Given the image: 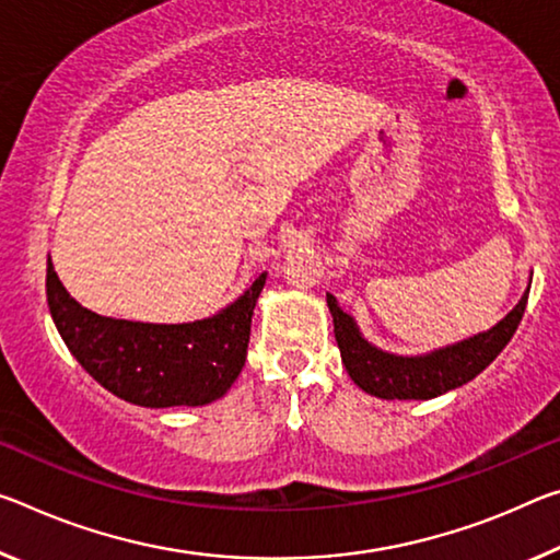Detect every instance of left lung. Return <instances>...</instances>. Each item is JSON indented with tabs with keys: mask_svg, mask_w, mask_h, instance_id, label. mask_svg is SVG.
<instances>
[{
	"mask_svg": "<svg viewBox=\"0 0 560 560\" xmlns=\"http://www.w3.org/2000/svg\"><path fill=\"white\" fill-rule=\"evenodd\" d=\"M328 312L334 316V336L341 349V361L353 384L378 398H433L468 384L505 349L526 312L528 291L516 308L495 324L491 331L460 341L429 357H394L361 339L357 324L326 294Z\"/></svg>",
	"mask_w": 560,
	"mask_h": 560,
	"instance_id": "1",
	"label": "left lung"
}]
</instances>
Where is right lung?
Returning a JSON list of instances; mask_svg holds the SVG:
<instances>
[{
  "instance_id": "1",
  "label": "right lung",
  "mask_w": 560,
  "mask_h": 560,
  "mask_svg": "<svg viewBox=\"0 0 560 560\" xmlns=\"http://www.w3.org/2000/svg\"><path fill=\"white\" fill-rule=\"evenodd\" d=\"M266 273L224 312L194 324H139L89 312L47 261V301L57 331L89 376L124 401L166 408L224 396L246 361L252 314Z\"/></svg>"
}]
</instances>
